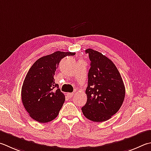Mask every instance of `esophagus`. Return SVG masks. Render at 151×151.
I'll return each instance as SVG.
<instances>
[{
  "mask_svg": "<svg viewBox=\"0 0 151 151\" xmlns=\"http://www.w3.org/2000/svg\"><path fill=\"white\" fill-rule=\"evenodd\" d=\"M73 95H74V93H67V96L68 98H72L73 96Z\"/></svg>",
  "mask_w": 151,
  "mask_h": 151,
  "instance_id": "34e87169",
  "label": "esophagus"
}]
</instances>
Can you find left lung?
<instances>
[{"mask_svg":"<svg viewBox=\"0 0 151 151\" xmlns=\"http://www.w3.org/2000/svg\"><path fill=\"white\" fill-rule=\"evenodd\" d=\"M90 68L86 89L87 102L82 111L87 119L102 122L110 119L121 108L125 88L114 63L102 53L88 49Z\"/></svg>","mask_w":151,"mask_h":151,"instance_id":"obj_1","label":"left lung"}]
</instances>
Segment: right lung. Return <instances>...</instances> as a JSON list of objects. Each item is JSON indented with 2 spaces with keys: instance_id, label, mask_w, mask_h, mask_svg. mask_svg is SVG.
Returning <instances> with one entry per match:
<instances>
[{
  "instance_id": "obj_1",
  "label": "right lung",
  "mask_w": 151,
  "mask_h": 151,
  "mask_svg": "<svg viewBox=\"0 0 151 151\" xmlns=\"http://www.w3.org/2000/svg\"><path fill=\"white\" fill-rule=\"evenodd\" d=\"M75 55L73 52H54L37 59L29 68L22 87L21 97L24 108L35 121L47 123L58 116L65 96L55 83V73L63 58Z\"/></svg>"
}]
</instances>
